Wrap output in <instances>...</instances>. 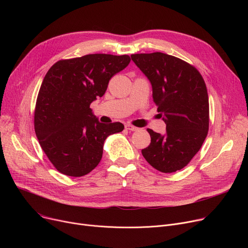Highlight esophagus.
Masks as SVG:
<instances>
[{
  "instance_id": "34e87169",
  "label": "esophagus",
  "mask_w": 248,
  "mask_h": 248,
  "mask_svg": "<svg viewBox=\"0 0 248 248\" xmlns=\"http://www.w3.org/2000/svg\"><path fill=\"white\" fill-rule=\"evenodd\" d=\"M125 129H127V131H131V132H135V131H138V127L134 126L133 124H125Z\"/></svg>"
}]
</instances>
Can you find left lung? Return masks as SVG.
<instances>
[{"label": "left lung", "mask_w": 248, "mask_h": 248, "mask_svg": "<svg viewBox=\"0 0 248 248\" xmlns=\"http://www.w3.org/2000/svg\"><path fill=\"white\" fill-rule=\"evenodd\" d=\"M149 78L153 98L167 132L148 128L151 144L141 150L155 170L173 173L186 167L201 149L209 129V99L202 75L190 63L161 52L131 55Z\"/></svg>", "instance_id": "1"}]
</instances>
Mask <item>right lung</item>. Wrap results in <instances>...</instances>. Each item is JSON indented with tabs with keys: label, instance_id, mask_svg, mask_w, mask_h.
Here are the masks:
<instances>
[{
	"label": "right lung",
	"instance_id": "right-lung-1",
	"mask_svg": "<svg viewBox=\"0 0 248 248\" xmlns=\"http://www.w3.org/2000/svg\"><path fill=\"white\" fill-rule=\"evenodd\" d=\"M129 62L128 55L88 54L59 60L46 73L36 100L34 127L58 172L71 177L90 173L102 158L104 140L123 132L122 123L101 124L89 107Z\"/></svg>",
	"mask_w": 248,
	"mask_h": 248
}]
</instances>
